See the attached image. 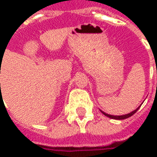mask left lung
<instances>
[{
    "label": "left lung",
    "mask_w": 157,
    "mask_h": 157,
    "mask_svg": "<svg viewBox=\"0 0 157 157\" xmlns=\"http://www.w3.org/2000/svg\"><path fill=\"white\" fill-rule=\"evenodd\" d=\"M140 107H138L137 109H135V110H134L133 112L129 113H128V114H125V115H121V116H114V115H110V114H108V113H106L102 112V111H101V112L104 114L105 116H107V117H109V118H113V119H118V120H121V119H125V118H128V117H130V116L134 115L135 113L138 111V109H140Z\"/></svg>",
    "instance_id": "8db88e82"
}]
</instances>
